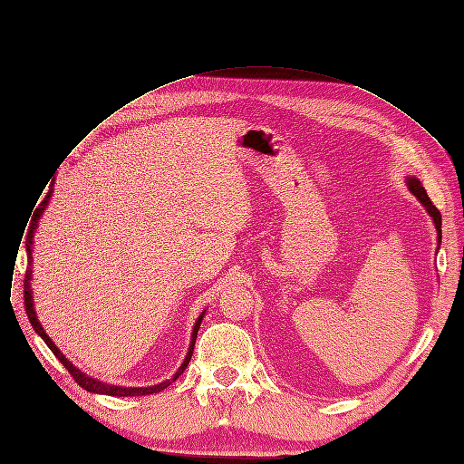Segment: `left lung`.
Instances as JSON below:
<instances>
[{"label":"left lung","mask_w":464,"mask_h":464,"mask_svg":"<svg viewBox=\"0 0 464 464\" xmlns=\"http://www.w3.org/2000/svg\"><path fill=\"white\" fill-rule=\"evenodd\" d=\"M406 183H408V187H411L412 193L418 197V200L427 208L429 215L432 217L434 227H437V232H439V243H440V239H442V215H440V211L437 209V206H434V204L430 202V198H429V195H427V190L423 188V185L420 183V179L408 178Z\"/></svg>","instance_id":"8db88e82"}]
</instances>
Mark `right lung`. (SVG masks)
Here are the masks:
<instances>
[{
  "instance_id": "add662e5",
  "label": "right lung",
  "mask_w": 464,
  "mask_h": 464,
  "mask_svg": "<svg viewBox=\"0 0 464 464\" xmlns=\"http://www.w3.org/2000/svg\"><path fill=\"white\" fill-rule=\"evenodd\" d=\"M48 198H50V193L44 197V200L41 202V206L37 208V211H35V217H34V223H32V227H30V232H27V237H25V251H27V269H25V279H24V305H25V314H27V318H30V322H32V325H34V330L41 335V339L48 344V348L53 352V356H56L62 363H63V367L71 372V376L74 378V382L80 386V388H84V390H88V392H92V393H102V395H114V397H139V395H150V393H159V392H162L165 390L167 386H170L174 380L185 371V367L188 365V362H190V356H193V350H195V341H197V334H198V328H200V324H202V318H204V313L198 316V320H197V324H195V330H193V339H190V346H188V352H187V356H185V362L181 363V367L178 369V372L174 374V378H170V380H167V382H160V384H157V386H150V388H120V386H108V384H104V382H101V380H95V378H92V376H86L84 372H82L80 369H76L65 356L63 353L56 348V344L52 343V339L46 335V332L43 330V325H41V322L37 320V314H35V309H34V299H32V288H30V281H32V262H34V256H32V245H34V232H35V228H37V221H39V217H41V213H43V209H44V206L48 204Z\"/></svg>"
}]
</instances>
